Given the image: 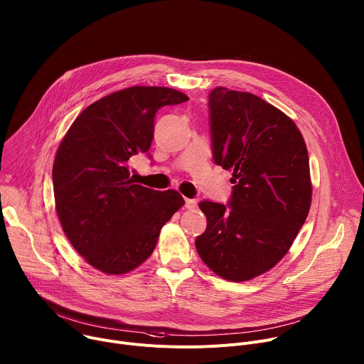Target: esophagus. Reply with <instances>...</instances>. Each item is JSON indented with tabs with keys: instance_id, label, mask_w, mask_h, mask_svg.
<instances>
[{
	"instance_id": "obj_1",
	"label": "esophagus",
	"mask_w": 364,
	"mask_h": 364,
	"mask_svg": "<svg viewBox=\"0 0 364 364\" xmlns=\"http://www.w3.org/2000/svg\"><path fill=\"white\" fill-rule=\"evenodd\" d=\"M185 207H186L188 210H193V208L196 207V199H189V198H186V199H185Z\"/></svg>"
}]
</instances>
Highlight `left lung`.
<instances>
[{"label":"left lung","mask_w":364,"mask_h":364,"mask_svg":"<svg viewBox=\"0 0 364 364\" xmlns=\"http://www.w3.org/2000/svg\"><path fill=\"white\" fill-rule=\"evenodd\" d=\"M208 105L214 161L234 186L230 210L199 203L207 228L195 247L215 274L245 282L284 259L308 217V150L294 121L257 95L218 87Z\"/></svg>","instance_id":"obj_1"}]
</instances>
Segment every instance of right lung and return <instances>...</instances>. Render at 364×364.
I'll use <instances>...</instances> for the list:
<instances>
[{
	"instance_id": "add662e5",
	"label": "right lung",
	"mask_w": 364,
	"mask_h": 364,
	"mask_svg": "<svg viewBox=\"0 0 364 364\" xmlns=\"http://www.w3.org/2000/svg\"><path fill=\"white\" fill-rule=\"evenodd\" d=\"M188 100L165 87L121 90L87 107L62 139L52 172L55 208L73 249L100 272L139 267L185 204L175 189L137 185L129 161L150 149L157 109Z\"/></svg>"
}]
</instances>
